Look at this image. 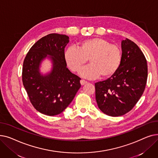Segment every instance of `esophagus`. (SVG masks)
Here are the masks:
<instances>
[{
    "label": "esophagus",
    "instance_id": "esophagus-1",
    "mask_svg": "<svg viewBox=\"0 0 158 158\" xmlns=\"http://www.w3.org/2000/svg\"><path fill=\"white\" fill-rule=\"evenodd\" d=\"M80 82H81V85H86V83H88V82H87L86 81L84 80V79H81V80L80 81Z\"/></svg>",
    "mask_w": 158,
    "mask_h": 158
}]
</instances>
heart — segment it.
<instances>
[{
    "label": "heart",
    "mask_w": 158,
    "mask_h": 158,
    "mask_svg": "<svg viewBox=\"0 0 158 158\" xmlns=\"http://www.w3.org/2000/svg\"><path fill=\"white\" fill-rule=\"evenodd\" d=\"M64 61L73 72H79L88 61L90 64L80 71L85 78L95 79L100 76L108 78L117 72L122 62V51L115 45L101 38H92L81 41L77 48L70 47L64 54Z\"/></svg>",
    "instance_id": "obj_1"
}]
</instances>
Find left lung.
<instances>
[{"instance_id": "1", "label": "left lung", "mask_w": 158, "mask_h": 158, "mask_svg": "<svg viewBox=\"0 0 158 158\" xmlns=\"http://www.w3.org/2000/svg\"><path fill=\"white\" fill-rule=\"evenodd\" d=\"M122 62L117 72L107 79L96 82L95 98L104 114L118 117L131 111L142 97L147 79V63L138 46L122 40Z\"/></svg>"}]
</instances>
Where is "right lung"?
<instances>
[{"label": "right lung", "mask_w": 158, "mask_h": 158, "mask_svg": "<svg viewBox=\"0 0 158 158\" xmlns=\"http://www.w3.org/2000/svg\"><path fill=\"white\" fill-rule=\"evenodd\" d=\"M69 42L68 36L49 34L32 46L23 61V86L32 106L45 115L62 113L81 88V78L66 68L64 54ZM46 58L52 61L53 68L44 75L39 67Z\"/></svg>", "instance_id": "right-lung-1"}]
</instances>
